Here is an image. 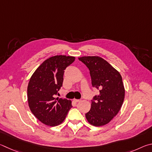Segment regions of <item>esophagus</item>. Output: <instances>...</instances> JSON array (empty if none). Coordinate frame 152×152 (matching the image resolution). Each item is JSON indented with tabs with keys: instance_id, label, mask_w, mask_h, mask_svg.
<instances>
[{
	"instance_id": "obj_1",
	"label": "esophagus",
	"mask_w": 152,
	"mask_h": 152,
	"mask_svg": "<svg viewBox=\"0 0 152 152\" xmlns=\"http://www.w3.org/2000/svg\"><path fill=\"white\" fill-rule=\"evenodd\" d=\"M73 102H81V99H73Z\"/></svg>"
}]
</instances>
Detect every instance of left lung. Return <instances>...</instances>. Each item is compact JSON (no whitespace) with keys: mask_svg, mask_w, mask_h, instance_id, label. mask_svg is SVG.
Wrapping results in <instances>:
<instances>
[{"mask_svg":"<svg viewBox=\"0 0 152 152\" xmlns=\"http://www.w3.org/2000/svg\"><path fill=\"white\" fill-rule=\"evenodd\" d=\"M79 60L89 68L93 87L99 89L86 118L92 126H105L118 113L123 104L125 88L122 77L118 71L99 56H85Z\"/></svg>","mask_w":152,"mask_h":152,"instance_id":"1","label":"left lung"}]
</instances>
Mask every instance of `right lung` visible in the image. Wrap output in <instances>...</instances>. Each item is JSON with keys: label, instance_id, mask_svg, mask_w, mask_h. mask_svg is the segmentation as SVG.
Returning <instances> with one entry per match:
<instances>
[{"label": "right lung", "instance_id": "1", "mask_svg": "<svg viewBox=\"0 0 152 152\" xmlns=\"http://www.w3.org/2000/svg\"><path fill=\"white\" fill-rule=\"evenodd\" d=\"M75 57L55 55L39 66L29 80L27 99L33 115L47 126H57L65 120L72 107L71 101L55 97L63 85L64 70Z\"/></svg>", "mask_w": 152, "mask_h": 152}]
</instances>
